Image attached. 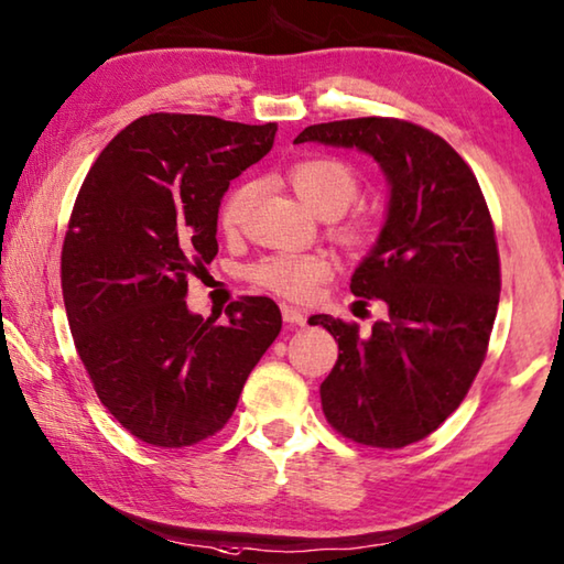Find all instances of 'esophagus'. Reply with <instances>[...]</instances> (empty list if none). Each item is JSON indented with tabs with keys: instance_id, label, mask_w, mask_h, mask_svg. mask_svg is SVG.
Listing matches in <instances>:
<instances>
[{
	"instance_id": "obj_1",
	"label": "esophagus",
	"mask_w": 564,
	"mask_h": 564,
	"mask_svg": "<svg viewBox=\"0 0 564 564\" xmlns=\"http://www.w3.org/2000/svg\"><path fill=\"white\" fill-rule=\"evenodd\" d=\"M281 314H283L285 324H291V326H303V324H306V314H303L299 306H285V303H283Z\"/></svg>"
}]
</instances>
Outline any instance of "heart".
<instances>
[{
	"label": "heart",
	"mask_w": 564,
	"mask_h": 564,
	"mask_svg": "<svg viewBox=\"0 0 564 564\" xmlns=\"http://www.w3.org/2000/svg\"><path fill=\"white\" fill-rule=\"evenodd\" d=\"M293 191L299 198L318 213L321 218H336L356 200L359 195V181L351 173V167L334 158H314L303 160L291 170ZM253 187L240 185L228 195L220 210V223L226 230H236L243 220ZM351 236H364L361 226L351 228ZM330 273V261L321 253H273L265 256L250 268L256 283L265 285L285 299H308L314 293L316 283L324 281Z\"/></svg>",
	"instance_id": "obj_1"
}]
</instances>
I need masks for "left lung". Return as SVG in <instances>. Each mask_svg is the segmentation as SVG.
Listing matches in <instances>:
<instances>
[{"label":"left lung","instance_id":"1","mask_svg":"<svg viewBox=\"0 0 564 564\" xmlns=\"http://www.w3.org/2000/svg\"><path fill=\"white\" fill-rule=\"evenodd\" d=\"M293 142L356 148L389 185L377 243L351 275L354 296L381 299L389 316L366 336L341 318H308L338 344L324 414L366 446L424 440L467 397L497 316L499 256L477 177L440 135L404 120L321 122Z\"/></svg>","mask_w":564,"mask_h":564}]
</instances>
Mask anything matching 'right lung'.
<instances>
[{
	"label": "right lung",
	"mask_w": 564,
	"mask_h": 564,
	"mask_svg": "<svg viewBox=\"0 0 564 564\" xmlns=\"http://www.w3.org/2000/svg\"><path fill=\"white\" fill-rule=\"evenodd\" d=\"M279 124L145 115L89 167L62 248V296L79 359L107 411L165 449L223 429L281 330L271 299L226 318L187 308V275L218 253L234 177L273 148Z\"/></svg>",
	"instance_id": "add662e5"
}]
</instances>
